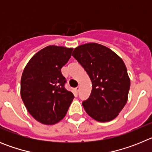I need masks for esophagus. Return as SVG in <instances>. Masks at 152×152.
Returning a JSON list of instances; mask_svg holds the SVG:
<instances>
[{
	"mask_svg": "<svg viewBox=\"0 0 152 152\" xmlns=\"http://www.w3.org/2000/svg\"><path fill=\"white\" fill-rule=\"evenodd\" d=\"M79 90H80V87H79V86H78V87H77V88H75V92H76V93H78L79 92Z\"/></svg>",
	"mask_w": 152,
	"mask_h": 152,
	"instance_id": "obj_1",
	"label": "esophagus"
}]
</instances>
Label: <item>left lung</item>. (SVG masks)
<instances>
[{"label": "left lung", "instance_id": "left-lung-1", "mask_svg": "<svg viewBox=\"0 0 152 152\" xmlns=\"http://www.w3.org/2000/svg\"><path fill=\"white\" fill-rule=\"evenodd\" d=\"M72 56L92 82L91 95L82 103L87 113L99 122L115 119L126 105L130 88V79L121 58L97 43L79 45Z\"/></svg>", "mask_w": 152, "mask_h": 152}]
</instances>
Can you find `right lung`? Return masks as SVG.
I'll use <instances>...</instances> for the list:
<instances>
[{
  "mask_svg": "<svg viewBox=\"0 0 152 152\" xmlns=\"http://www.w3.org/2000/svg\"><path fill=\"white\" fill-rule=\"evenodd\" d=\"M72 51V48L49 45L35 54L24 68L21 98L28 112L42 124L61 120L75 97L64 88L66 80L61 72Z\"/></svg>",
  "mask_w": 152,
  "mask_h": 152,
  "instance_id": "right-lung-1",
  "label": "right lung"
}]
</instances>
